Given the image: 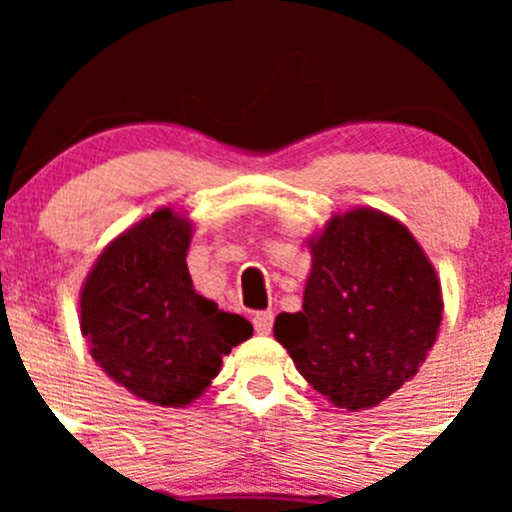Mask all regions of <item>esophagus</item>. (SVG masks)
<instances>
[{
    "label": "esophagus",
    "mask_w": 512,
    "mask_h": 512,
    "mask_svg": "<svg viewBox=\"0 0 512 512\" xmlns=\"http://www.w3.org/2000/svg\"><path fill=\"white\" fill-rule=\"evenodd\" d=\"M272 319H275V314H272V312H257L255 317H252L255 332L257 334H270L272 332Z\"/></svg>",
    "instance_id": "34e87169"
}]
</instances>
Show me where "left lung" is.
<instances>
[{
	"label": "left lung",
	"instance_id": "obj_1",
	"mask_svg": "<svg viewBox=\"0 0 512 512\" xmlns=\"http://www.w3.org/2000/svg\"><path fill=\"white\" fill-rule=\"evenodd\" d=\"M307 247L302 312L277 314L272 332L337 409H374L414 379L436 344V267L409 227L376 208L334 213Z\"/></svg>",
	"mask_w": 512,
	"mask_h": 512
}]
</instances>
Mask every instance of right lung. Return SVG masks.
<instances>
[{"mask_svg": "<svg viewBox=\"0 0 512 512\" xmlns=\"http://www.w3.org/2000/svg\"><path fill=\"white\" fill-rule=\"evenodd\" d=\"M193 220L170 205L113 237L79 292L89 354L136 399L185 409L208 391L223 356L252 337L240 314L193 287Z\"/></svg>", "mask_w": 512, "mask_h": 512, "instance_id": "1", "label": "right lung"}]
</instances>
